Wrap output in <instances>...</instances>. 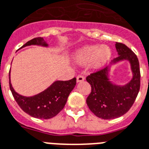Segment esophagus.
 Segmentation results:
<instances>
[{
	"label": "esophagus",
	"mask_w": 149,
	"mask_h": 149,
	"mask_svg": "<svg viewBox=\"0 0 149 149\" xmlns=\"http://www.w3.org/2000/svg\"><path fill=\"white\" fill-rule=\"evenodd\" d=\"M85 80V77L82 76V75H79L77 77V83H80V82H83V81Z\"/></svg>",
	"instance_id": "34e87169"
}]
</instances>
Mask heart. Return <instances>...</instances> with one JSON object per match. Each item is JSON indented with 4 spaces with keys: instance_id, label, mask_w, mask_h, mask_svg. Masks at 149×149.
I'll use <instances>...</instances> for the list:
<instances>
[{
    "instance_id": "1",
    "label": "heart",
    "mask_w": 149,
    "mask_h": 149,
    "mask_svg": "<svg viewBox=\"0 0 149 149\" xmlns=\"http://www.w3.org/2000/svg\"><path fill=\"white\" fill-rule=\"evenodd\" d=\"M111 56V51L107 47L87 46L77 52V60L80 64H89L93 63L95 67L99 68L106 63Z\"/></svg>"
}]
</instances>
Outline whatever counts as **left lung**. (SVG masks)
<instances>
[{"label":"left lung","instance_id":"8db88e82","mask_svg":"<svg viewBox=\"0 0 149 149\" xmlns=\"http://www.w3.org/2000/svg\"><path fill=\"white\" fill-rule=\"evenodd\" d=\"M118 56L113 62L123 60L131 63L133 78L124 86L113 85L109 81L108 68L101 69L86 77L91 93L86 99L87 106L95 116L102 119H112L125 114L131 108L140 89L139 62L131 49L122 43H116Z\"/></svg>","mask_w":149,"mask_h":149}]
</instances>
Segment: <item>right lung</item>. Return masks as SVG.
Masks as SVG:
<instances>
[{
	"mask_svg": "<svg viewBox=\"0 0 149 149\" xmlns=\"http://www.w3.org/2000/svg\"><path fill=\"white\" fill-rule=\"evenodd\" d=\"M30 45L47 44L43 42L42 37H36L26 42L22 47ZM21 47V48H22ZM77 83V79L72 78L67 81H56L46 90L31 97L19 95L14 91L10 83L9 72L10 89L18 106L21 109L37 118L48 119L56 116L64 108L68 96Z\"/></svg>",
	"mask_w": 149,
	"mask_h": 149,
	"instance_id": "add662e5",
	"label": "right lung"
}]
</instances>
